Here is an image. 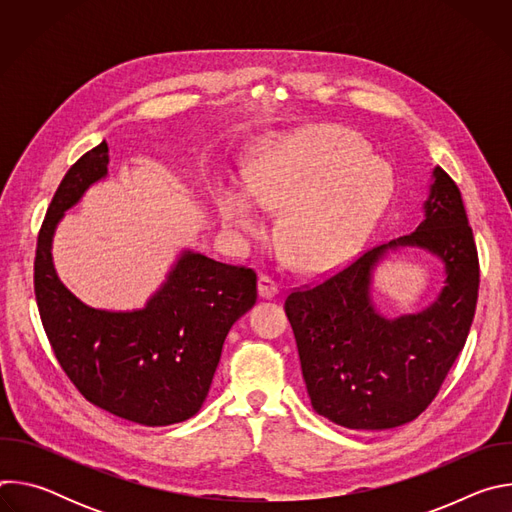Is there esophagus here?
<instances>
[{
	"mask_svg": "<svg viewBox=\"0 0 512 512\" xmlns=\"http://www.w3.org/2000/svg\"><path fill=\"white\" fill-rule=\"evenodd\" d=\"M257 291H259V298H263V300H271V298H275V296H277L279 287H277V283H275L269 275H261V277H259V281H257Z\"/></svg>",
	"mask_w": 512,
	"mask_h": 512,
	"instance_id": "34e87169",
	"label": "esophagus"
}]
</instances>
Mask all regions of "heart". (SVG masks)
Wrapping results in <instances>:
<instances>
[{"label":"heart","instance_id":"obj_1","mask_svg":"<svg viewBox=\"0 0 512 512\" xmlns=\"http://www.w3.org/2000/svg\"><path fill=\"white\" fill-rule=\"evenodd\" d=\"M395 190L391 166L356 133L320 125L271 141L249 180L216 190L225 229L251 239L263 210L281 208L279 235L289 259L306 269L350 257L385 214Z\"/></svg>","mask_w":512,"mask_h":512}]
</instances>
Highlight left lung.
<instances>
[{
	"instance_id": "1",
	"label": "left lung",
	"mask_w": 512,
	"mask_h": 512,
	"mask_svg": "<svg viewBox=\"0 0 512 512\" xmlns=\"http://www.w3.org/2000/svg\"><path fill=\"white\" fill-rule=\"evenodd\" d=\"M421 210L411 235L285 300L312 407L336 425L381 431L413 421L466 344L478 300V253L462 194L440 166L431 170ZM403 248L440 258L445 287L419 313L387 319L372 300L374 273Z\"/></svg>"
}]
</instances>
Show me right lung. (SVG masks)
<instances>
[{
    "mask_svg": "<svg viewBox=\"0 0 512 512\" xmlns=\"http://www.w3.org/2000/svg\"><path fill=\"white\" fill-rule=\"evenodd\" d=\"M99 143L62 178L38 235L34 289L60 367L97 407L148 427L196 415L208 395L231 326L257 300L251 269L182 249L141 308L105 310L60 281L52 241L66 210L109 176Z\"/></svg>",
    "mask_w": 512,
    "mask_h": 512,
    "instance_id": "add662e5",
    "label": "right lung"
}]
</instances>
